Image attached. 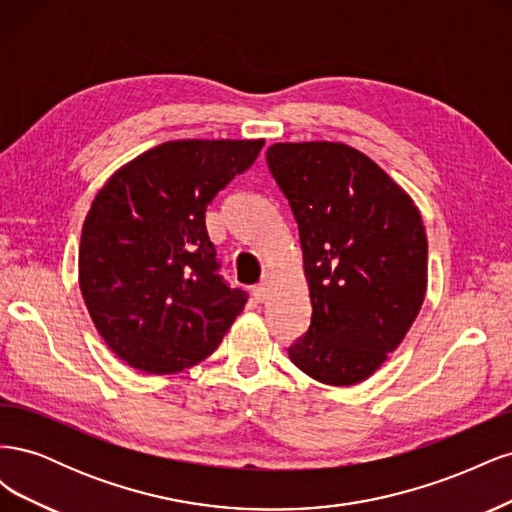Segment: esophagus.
<instances>
[{
	"mask_svg": "<svg viewBox=\"0 0 512 512\" xmlns=\"http://www.w3.org/2000/svg\"><path fill=\"white\" fill-rule=\"evenodd\" d=\"M252 297H254V301L256 303H262L267 299V284H258V286H254V290H252Z\"/></svg>",
	"mask_w": 512,
	"mask_h": 512,
	"instance_id": "34e87169",
	"label": "esophagus"
}]
</instances>
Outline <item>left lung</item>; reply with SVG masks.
<instances>
[{
	"label": "left lung",
	"mask_w": 512,
	"mask_h": 512,
	"mask_svg": "<svg viewBox=\"0 0 512 512\" xmlns=\"http://www.w3.org/2000/svg\"><path fill=\"white\" fill-rule=\"evenodd\" d=\"M273 179L299 224L312 301L290 361L322 384L352 386L389 359L427 290V235L410 194L346 143H275Z\"/></svg>",
	"instance_id": "left-lung-1"
}]
</instances>
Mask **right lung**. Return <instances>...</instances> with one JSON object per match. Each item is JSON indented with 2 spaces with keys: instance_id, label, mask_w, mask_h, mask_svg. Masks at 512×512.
I'll return each mask as SVG.
<instances>
[{
  "instance_id": "right-lung-1",
  "label": "right lung",
  "mask_w": 512,
  "mask_h": 512,
  "mask_svg": "<svg viewBox=\"0 0 512 512\" xmlns=\"http://www.w3.org/2000/svg\"><path fill=\"white\" fill-rule=\"evenodd\" d=\"M256 141H170L108 177L85 218L79 286L98 333L123 363L179 374L220 346L245 292L218 273L205 211L245 173Z\"/></svg>"
}]
</instances>
